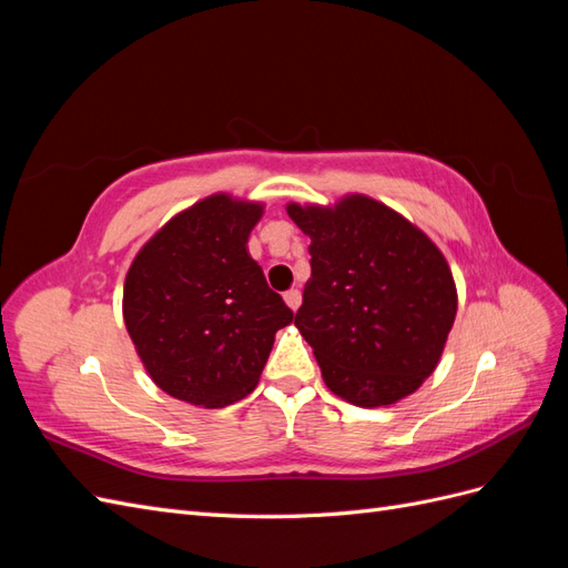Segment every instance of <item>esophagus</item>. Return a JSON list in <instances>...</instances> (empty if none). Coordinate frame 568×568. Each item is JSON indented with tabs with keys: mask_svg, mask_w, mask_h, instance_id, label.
<instances>
[{
	"mask_svg": "<svg viewBox=\"0 0 568 568\" xmlns=\"http://www.w3.org/2000/svg\"><path fill=\"white\" fill-rule=\"evenodd\" d=\"M284 301H286V305L291 307V311H298V305H301V291H298V288H291V291H286V294H284Z\"/></svg>",
	"mask_w": 568,
	"mask_h": 568,
	"instance_id": "esophagus-1",
	"label": "esophagus"
}]
</instances>
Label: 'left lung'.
Here are the masks:
<instances>
[{"label": "left lung", "mask_w": 568, "mask_h": 568, "mask_svg": "<svg viewBox=\"0 0 568 568\" xmlns=\"http://www.w3.org/2000/svg\"><path fill=\"white\" fill-rule=\"evenodd\" d=\"M288 217L311 236V282L296 326L324 384L343 400L379 407L405 398L438 365L457 291L443 253L415 225L367 196Z\"/></svg>", "instance_id": "1"}]
</instances>
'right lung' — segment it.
<instances>
[{
  "mask_svg": "<svg viewBox=\"0 0 568 568\" xmlns=\"http://www.w3.org/2000/svg\"><path fill=\"white\" fill-rule=\"evenodd\" d=\"M263 205L225 194L175 215L136 253L123 317L151 379L178 400L225 407L261 379L294 313L246 251Z\"/></svg>",
  "mask_w": 568,
  "mask_h": 568,
  "instance_id": "1",
  "label": "right lung"
}]
</instances>
